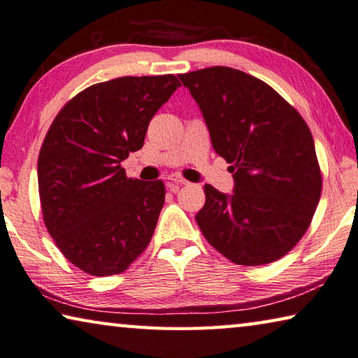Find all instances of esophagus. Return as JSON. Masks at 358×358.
Wrapping results in <instances>:
<instances>
[{
  "mask_svg": "<svg viewBox=\"0 0 358 358\" xmlns=\"http://www.w3.org/2000/svg\"><path fill=\"white\" fill-rule=\"evenodd\" d=\"M189 184V180H185L184 178H179V176H169L168 178V182H166V185H168V189L169 190H178L180 185H187Z\"/></svg>",
  "mask_w": 358,
  "mask_h": 358,
  "instance_id": "34e87169",
  "label": "esophagus"
}]
</instances>
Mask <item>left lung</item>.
I'll list each match as a JSON object with an SVG mask.
<instances>
[{"instance_id":"1","label":"left lung","mask_w":358,"mask_h":358,"mask_svg":"<svg viewBox=\"0 0 358 358\" xmlns=\"http://www.w3.org/2000/svg\"><path fill=\"white\" fill-rule=\"evenodd\" d=\"M214 150L231 163L233 193L204 185L195 215L208 243L238 265H266L306 233L322 176L306 122L265 82L227 66L180 74Z\"/></svg>"}]
</instances>
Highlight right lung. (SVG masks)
I'll list each match as a JSON object with an SVG mask.
<instances>
[{"instance_id":"add662e5","label":"right lung","mask_w":358,"mask_h":358,"mask_svg":"<svg viewBox=\"0 0 358 358\" xmlns=\"http://www.w3.org/2000/svg\"><path fill=\"white\" fill-rule=\"evenodd\" d=\"M178 87L173 74L95 84L64 104L45 134L38 158L44 224L92 276L125 271L150 243L165 185L128 179L122 162L143 148L150 119Z\"/></svg>"}]
</instances>
